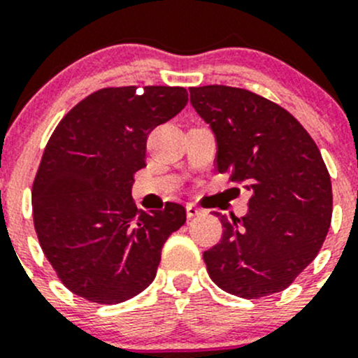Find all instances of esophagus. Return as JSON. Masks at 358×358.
Wrapping results in <instances>:
<instances>
[{"instance_id":"34e87169","label":"esophagus","mask_w":358,"mask_h":358,"mask_svg":"<svg viewBox=\"0 0 358 358\" xmlns=\"http://www.w3.org/2000/svg\"><path fill=\"white\" fill-rule=\"evenodd\" d=\"M185 210H187V217L189 218H192V217H197V215H201L203 213V210H201L199 206H196V204H192V203H189L185 206Z\"/></svg>"}]
</instances>
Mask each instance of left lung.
<instances>
[{
  "instance_id": "left-lung-1",
  "label": "left lung",
  "mask_w": 358,
  "mask_h": 358,
  "mask_svg": "<svg viewBox=\"0 0 358 358\" xmlns=\"http://www.w3.org/2000/svg\"><path fill=\"white\" fill-rule=\"evenodd\" d=\"M190 105L217 141L218 173L252 192L248 213H217L224 234L203 253L210 278L259 299L285 290L317 257L332 217V185L317 143L276 103L227 85L192 87Z\"/></svg>"
}]
</instances>
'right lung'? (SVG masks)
<instances>
[{"label":"right lung","instance_id":"obj_1","mask_svg":"<svg viewBox=\"0 0 358 358\" xmlns=\"http://www.w3.org/2000/svg\"><path fill=\"white\" fill-rule=\"evenodd\" d=\"M183 87H110L80 101L55 127L33 183L41 250L76 296L119 304L155 278L182 204L136 210L133 175L145 168L147 136L185 108Z\"/></svg>","mask_w":358,"mask_h":358}]
</instances>
